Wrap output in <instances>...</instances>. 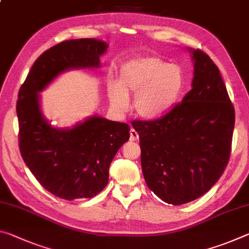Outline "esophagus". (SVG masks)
<instances>
[{
	"mask_svg": "<svg viewBox=\"0 0 249 249\" xmlns=\"http://www.w3.org/2000/svg\"><path fill=\"white\" fill-rule=\"evenodd\" d=\"M129 140L130 141H137L138 140V133L134 128L129 130Z\"/></svg>",
	"mask_w": 249,
	"mask_h": 249,
	"instance_id": "obj_1",
	"label": "esophagus"
}]
</instances>
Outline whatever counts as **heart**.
Here are the masks:
<instances>
[{"instance_id": "1", "label": "heart", "mask_w": 249, "mask_h": 249, "mask_svg": "<svg viewBox=\"0 0 249 249\" xmlns=\"http://www.w3.org/2000/svg\"><path fill=\"white\" fill-rule=\"evenodd\" d=\"M187 89V75L182 67L163 59L145 56L130 59L121 67L119 84L108 88L111 107L119 113L129 107V94L138 117L161 119L175 108Z\"/></svg>"}]
</instances>
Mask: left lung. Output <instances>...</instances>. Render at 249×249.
Instances as JSON below:
<instances>
[{
    "label": "left lung",
    "instance_id": "obj_1",
    "mask_svg": "<svg viewBox=\"0 0 249 249\" xmlns=\"http://www.w3.org/2000/svg\"><path fill=\"white\" fill-rule=\"evenodd\" d=\"M192 89L170 113L134 121L147 185L166 203L180 205L205 195L229 162L235 111L220 70L208 54L190 49Z\"/></svg>",
    "mask_w": 249,
    "mask_h": 249
}]
</instances>
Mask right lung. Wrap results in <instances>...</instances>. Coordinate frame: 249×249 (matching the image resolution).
Instances as JSON below:
<instances>
[{
	"instance_id": "add662e5",
	"label": "right lung",
	"mask_w": 249,
	"mask_h": 249,
	"mask_svg": "<svg viewBox=\"0 0 249 249\" xmlns=\"http://www.w3.org/2000/svg\"><path fill=\"white\" fill-rule=\"evenodd\" d=\"M107 47L94 38L53 46L34 62L18 92V145L24 162L46 190L68 201L90 199L107 187L109 165L129 140L130 128L98 115L71 128L53 127L41 112L39 92L65 71L99 68Z\"/></svg>"
}]
</instances>
